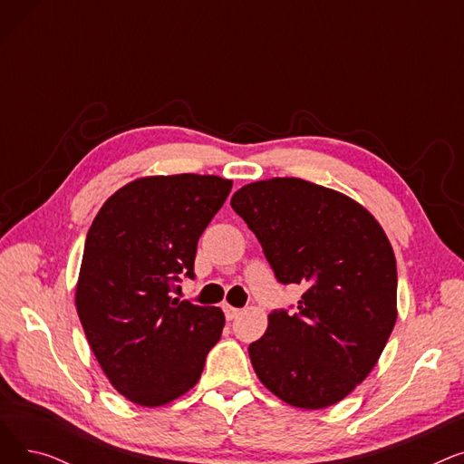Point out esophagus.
Listing matches in <instances>:
<instances>
[{
  "mask_svg": "<svg viewBox=\"0 0 464 464\" xmlns=\"http://www.w3.org/2000/svg\"><path fill=\"white\" fill-rule=\"evenodd\" d=\"M224 312H226V318L231 322V320H235L237 315L240 314V310L238 308H235V306H231V304H224Z\"/></svg>",
  "mask_w": 464,
  "mask_h": 464,
  "instance_id": "esophagus-1",
  "label": "esophagus"
}]
</instances>
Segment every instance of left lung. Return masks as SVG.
Masks as SVG:
<instances>
[{
    "instance_id": "1",
    "label": "left lung",
    "mask_w": 464,
    "mask_h": 464,
    "mask_svg": "<svg viewBox=\"0 0 464 464\" xmlns=\"http://www.w3.org/2000/svg\"><path fill=\"white\" fill-rule=\"evenodd\" d=\"M276 278L303 284L295 314L275 310L248 353L259 382L289 406L322 410L371 374L397 322V261L355 199L303 179L242 186L231 198Z\"/></svg>"
}]
</instances>
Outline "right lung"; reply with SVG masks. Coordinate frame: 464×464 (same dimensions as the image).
I'll list each match as a JSON object with an SVG mask.
<instances>
[{
    "mask_svg": "<svg viewBox=\"0 0 464 464\" xmlns=\"http://www.w3.org/2000/svg\"><path fill=\"white\" fill-rule=\"evenodd\" d=\"M231 186L216 175L140 177L111 195L86 235L75 306L111 385L139 406L188 393L222 336V308L169 289L193 276L199 237Z\"/></svg>",
    "mask_w": 464,
    "mask_h": 464,
    "instance_id": "obj_1",
    "label": "right lung"
}]
</instances>
